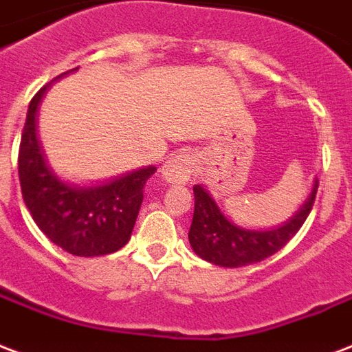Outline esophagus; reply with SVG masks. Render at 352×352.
<instances>
[{
    "label": "esophagus",
    "mask_w": 352,
    "mask_h": 352,
    "mask_svg": "<svg viewBox=\"0 0 352 352\" xmlns=\"http://www.w3.org/2000/svg\"><path fill=\"white\" fill-rule=\"evenodd\" d=\"M192 170H195V157L191 152L184 150V152L170 155L163 163L160 173L166 184H186L191 178Z\"/></svg>",
    "instance_id": "34e87169"
}]
</instances>
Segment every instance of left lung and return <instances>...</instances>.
I'll return each mask as SVG.
<instances>
[{"instance_id": "8db88e82", "label": "left lung", "mask_w": 352, "mask_h": 352, "mask_svg": "<svg viewBox=\"0 0 352 352\" xmlns=\"http://www.w3.org/2000/svg\"><path fill=\"white\" fill-rule=\"evenodd\" d=\"M319 182H314L310 197L282 226L271 230H247L237 226L224 215L210 192L202 186L192 187V213L189 243L195 254L221 267H241L256 263L278 252L297 234L310 215Z\"/></svg>"}]
</instances>
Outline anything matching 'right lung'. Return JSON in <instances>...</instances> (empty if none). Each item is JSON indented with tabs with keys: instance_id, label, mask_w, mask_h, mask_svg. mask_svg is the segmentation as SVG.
<instances>
[{
	"instance_id": "right-lung-1",
	"label": "right lung",
	"mask_w": 352,
	"mask_h": 352,
	"mask_svg": "<svg viewBox=\"0 0 352 352\" xmlns=\"http://www.w3.org/2000/svg\"><path fill=\"white\" fill-rule=\"evenodd\" d=\"M50 85L42 87L31 100L22 131L18 176L23 202L42 234L68 254L91 258L116 252L131 237L142 204V189L155 166L91 187L72 186L57 178L47 165L36 131L38 107Z\"/></svg>"
}]
</instances>
